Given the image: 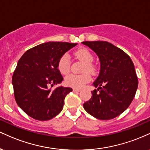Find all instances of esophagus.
Returning <instances> with one entry per match:
<instances>
[{
    "instance_id": "obj_1",
    "label": "esophagus",
    "mask_w": 150,
    "mask_h": 150,
    "mask_svg": "<svg viewBox=\"0 0 150 150\" xmlns=\"http://www.w3.org/2000/svg\"><path fill=\"white\" fill-rule=\"evenodd\" d=\"M73 92H80V91H81L80 89H75V88H73Z\"/></svg>"
}]
</instances>
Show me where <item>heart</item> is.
<instances>
[{
    "mask_svg": "<svg viewBox=\"0 0 150 150\" xmlns=\"http://www.w3.org/2000/svg\"><path fill=\"white\" fill-rule=\"evenodd\" d=\"M75 56L77 59L85 63L83 68V72L88 71L89 73H94L95 67L92 64L93 56L92 53L87 49H80L75 51ZM58 69L62 75H67L70 72V58L67 53H65L58 61ZM91 80V75L89 73H85L81 75L71 74L68 75L65 79V83L69 87L75 89H81Z\"/></svg>",
    "mask_w": 150,
    "mask_h": 150,
    "instance_id": "obj_1",
    "label": "heart"
}]
</instances>
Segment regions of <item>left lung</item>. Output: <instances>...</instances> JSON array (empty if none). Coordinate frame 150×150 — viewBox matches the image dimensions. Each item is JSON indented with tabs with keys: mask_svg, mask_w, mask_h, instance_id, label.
Masks as SVG:
<instances>
[{
	"mask_svg": "<svg viewBox=\"0 0 150 150\" xmlns=\"http://www.w3.org/2000/svg\"><path fill=\"white\" fill-rule=\"evenodd\" d=\"M99 56L101 70L93 83L97 89L83 104L87 113L100 120H110L121 114L135 97L138 80L133 63L123 50L102 41L83 42Z\"/></svg>",
	"mask_w": 150,
	"mask_h": 150,
	"instance_id": "8db88e82",
	"label": "left lung"
}]
</instances>
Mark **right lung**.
I'll return each mask as SVG.
<instances>
[{
  "mask_svg": "<svg viewBox=\"0 0 150 150\" xmlns=\"http://www.w3.org/2000/svg\"><path fill=\"white\" fill-rule=\"evenodd\" d=\"M76 45L68 42L44 43L27 50L19 60L12 78L15 99L34 119L50 120L63 109L65 97L73 89L51 87L63 80L58 69L59 58Z\"/></svg>",
  "mask_w": 150,
  "mask_h": 150,
  "instance_id": "right-lung-1",
  "label": "right lung"
}]
</instances>
